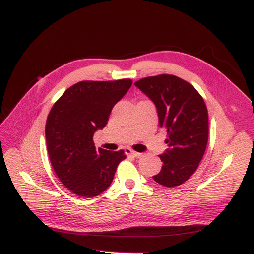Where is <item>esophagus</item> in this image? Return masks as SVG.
Masks as SVG:
<instances>
[{
    "label": "esophagus",
    "instance_id": "1",
    "mask_svg": "<svg viewBox=\"0 0 254 254\" xmlns=\"http://www.w3.org/2000/svg\"><path fill=\"white\" fill-rule=\"evenodd\" d=\"M125 151H126V155H130V156L135 157V158L142 157V153H141V152H136V151H134V150H132V149H130V148H127Z\"/></svg>",
    "mask_w": 254,
    "mask_h": 254
}]
</instances>
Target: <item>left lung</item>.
I'll use <instances>...</instances> for the list:
<instances>
[{
    "mask_svg": "<svg viewBox=\"0 0 254 254\" xmlns=\"http://www.w3.org/2000/svg\"><path fill=\"white\" fill-rule=\"evenodd\" d=\"M157 107L159 125L167 131L168 148L152 179L174 188L186 182L198 168L209 137V117L202 96L188 81L175 75L161 74L134 82Z\"/></svg>",
    "mask_w": 254,
    "mask_h": 254,
    "instance_id": "obj_1",
    "label": "left lung"
}]
</instances>
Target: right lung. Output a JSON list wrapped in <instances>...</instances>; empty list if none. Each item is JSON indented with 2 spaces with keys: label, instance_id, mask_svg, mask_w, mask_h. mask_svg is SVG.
Wrapping results in <instances>:
<instances>
[{
  "label": "right lung",
  "instance_id": "obj_1",
  "mask_svg": "<svg viewBox=\"0 0 254 254\" xmlns=\"http://www.w3.org/2000/svg\"><path fill=\"white\" fill-rule=\"evenodd\" d=\"M131 84V79L79 81L52 107L45 124L49 157L59 180L73 194H102L126 159L124 150L96 149L93 135L106 126L113 106Z\"/></svg>",
  "mask_w": 254,
  "mask_h": 254
}]
</instances>
